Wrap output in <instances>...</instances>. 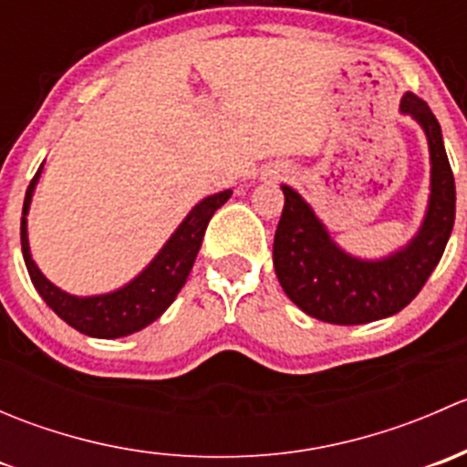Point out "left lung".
I'll list each match as a JSON object with an SVG mask.
<instances>
[{"mask_svg": "<svg viewBox=\"0 0 467 467\" xmlns=\"http://www.w3.org/2000/svg\"><path fill=\"white\" fill-rule=\"evenodd\" d=\"M402 112L425 129L431 153V199L418 237L381 262H361L334 246L321 221L291 187L273 242V266L285 294L309 317L334 325H359L407 307L445 253L454 228L456 187L441 124L420 97L407 92Z\"/></svg>", "mask_w": 467, "mask_h": 467, "instance_id": "left-lung-1", "label": "left lung"}]
</instances>
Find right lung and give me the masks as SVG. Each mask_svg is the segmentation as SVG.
<instances>
[{
  "instance_id": "right-lung-1",
  "label": "right lung",
  "mask_w": 467,
  "mask_h": 467,
  "mask_svg": "<svg viewBox=\"0 0 467 467\" xmlns=\"http://www.w3.org/2000/svg\"><path fill=\"white\" fill-rule=\"evenodd\" d=\"M40 171L42 164L29 182L25 207H22L20 237L26 271H29L33 286L42 296V300L65 323L72 325L81 334L97 338L126 337V334L138 332V329L153 323L155 318L162 317L164 309L176 300L178 291L185 286L187 277H190V271L201 251V244H203L212 214L233 194L230 190H225L201 201L190 212V216L182 221L181 228L173 233V237L160 251V255L149 264V268H146L142 275L135 277L130 285H126L124 289L108 296H94V298H74V296L65 294L58 286L51 285L31 260L29 239H26V212H29L33 187H36Z\"/></svg>"
}]
</instances>
